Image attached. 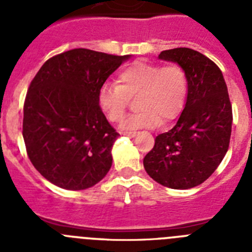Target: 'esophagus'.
<instances>
[{"label":"esophagus","instance_id":"esophagus-1","mask_svg":"<svg viewBox=\"0 0 252 252\" xmlns=\"http://www.w3.org/2000/svg\"><path fill=\"white\" fill-rule=\"evenodd\" d=\"M121 135H126V136H135L136 131H124L121 130Z\"/></svg>","mask_w":252,"mask_h":252}]
</instances>
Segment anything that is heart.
Here are the masks:
<instances>
[{
    "instance_id": "b5f03b06",
    "label": "heart",
    "mask_w": 252,
    "mask_h": 252,
    "mask_svg": "<svg viewBox=\"0 0 252 252\" xmlns=\"http://www.w3.org/2000/svg\"><path fill=\"white\" fill-rule=\"evenodd\" d=\"M187 94L188 75L180 64L135 62L120 70L116 86L103 84L99 88L98 106L111 122H121L130 99L136 97L137 112L126 119L122 127H154L177 119Z\"/></svg>"
}]
</instances>
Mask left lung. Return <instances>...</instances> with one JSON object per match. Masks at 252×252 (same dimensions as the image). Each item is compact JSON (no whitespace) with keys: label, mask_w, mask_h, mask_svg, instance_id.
<instances>
[{"label":"left lung","mask_w":252,"mask_h":252,"mask_svg":"<svg viewBox=\"0 0 252 252\" xmlns=\"http://www.w3.org/2000/svg\"><path fill=\"white\" fill-rule=\"evenodd\" d=\"M159 59L186 69L188 94L174 127L158 135L144 158V168L161 186L189 189L208 179L226 155L232 106L221 69L206 55L175 48L161 51Z\"/></svg>","instance_id":"1"}]
</instances>
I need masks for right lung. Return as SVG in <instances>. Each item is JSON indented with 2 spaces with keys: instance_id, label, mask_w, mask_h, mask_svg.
Here are the masks:
<instances>
[{
  "instance_id": "add662e5",
  "label": "right lung",
  "mask_w": 252,
  "mask_h": 252,
  "mask_svg": "<svg viewBox=\"0 0 252 252\" xmlns=\"http://www.w3.org/2000/svg\"><path fill=\"white\" fill-rule=\"evenodd\" d=\"M130 55L73 49L50 58L31 81L22 136L29 159L50 183L82 190L112 165L120 133L98 106V91Z\"/></svg>"
}]
</instances>
